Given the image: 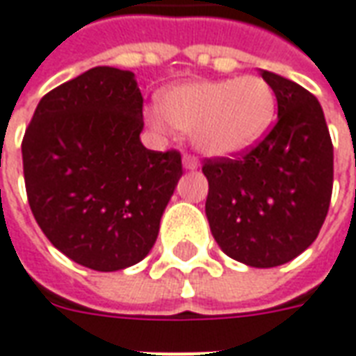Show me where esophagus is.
Wrapping results in <instances>:
<instances>
[{
	"label": "esophagus",
	"mask_w": 356,
	"mask_h": 356,
	"mask_svg": "<svg viewBox=\"0 0 356 356\" xmlns=\"http://www.w3.org/2000/svg\"><path fill=\"white\" fill-rule=\"evenodd\" d=\"M182 164H184V168H186V170H195V168H197V166H200V161H197V159H195V156H193V154H184V159H182Z\"/></svg>",
	"instance_id": "esophagus-1"
}]
</instances>
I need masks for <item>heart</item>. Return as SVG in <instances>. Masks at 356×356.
Instances as JSON below:
<instances>
[{
  "mask_svg": "<svg viewBox=\"0 0 356 356\" xmlns=\"http://www.w3.org/2000/svg\"><path fill=\"white\" fill-rule=\"evenodd\" d=\"M275 90L259 75L236 79L193 81L164 92L161 112L151 114L176 129L192 131L197 151L229 159L256 147L275 120Z\"/></svg>",
  "mask_w": 356,
  "mask_h": 356,
  "instance_id": "heart-1",
  "label": "heart"
}]
</instances>
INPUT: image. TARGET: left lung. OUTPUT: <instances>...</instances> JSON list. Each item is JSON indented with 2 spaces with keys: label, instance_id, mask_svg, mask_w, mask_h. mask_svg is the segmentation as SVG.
Returning <instances> with one entry per match:
<instances>
[{
  "label": "left lung",
  "instance_id": "8db88e82",
  "mask_svg": "<svg viewBox=\"0 0 356 356\" xmlns=\"http://www.w3.org/2000/svg\"><path fill=\"white\" fill-rule=\"evenodd\" d=\"M277 97V122L234 159H207L205 215L232 259L275 267L300 256L322 229L333 188V145L318 99L261 70Z\"/></svg>",
  "mask_w": 356,
  "mask_h": 356
}]
</instances>
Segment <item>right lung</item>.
<instances>
[{"label":"right lung","mask_w":356,"mask_h":356,"mask_svg":"<svg viewBox=\"0 0 356 356\" xmlns=\"http://www.w3.org/2000/svg\"><path fill=\"white\" fill-rule=\"evenodd\" d=\"M143 97L131 71L92 67L44 95L23 137L34 219L61 254L95 271L151 252L182 176L178 151L141 143Z\"/></svg>","instance_id":"obj_1"}]
</instances>
